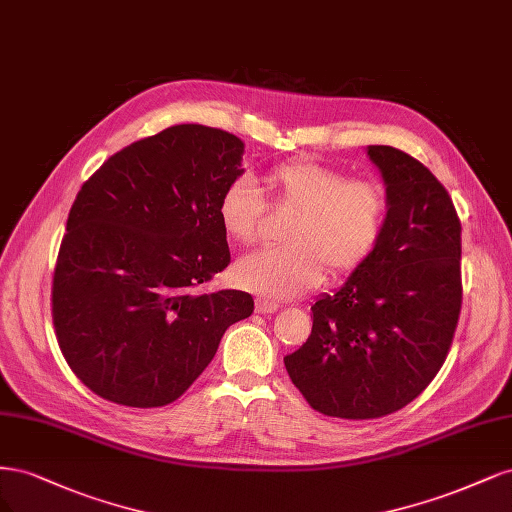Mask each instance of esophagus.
<instances>
[{"label": "esophagus", "mask_w": 512, "mask_h": 512, "mask_svg": "<svg viewBox=\"0 0 512 512\" xmlns=\"http://www.w3.org/2000/svg\"><path fill=\"white\" fill-rule=\"evenodd\" d=\"M278 304L276 302H268V300H257L255 302V312H259V315H272V312H276Z\"/></svg>", "instance_id": "esophagus-1"}]
</instances>
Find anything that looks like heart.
I'll list each match as a JSON object with an SVG mask.
<instances>
[{"label": "heart", "instance_id": "obj_1", "mask_svg": "<svg viewBox=\"0 0 512 512\" xmlns=\"http://www.w3.org/2000/svg\"><path fill=\"white\" fill-rule=\"evenodd\" d=\"M278 204L298 210L283 249H261L234 266V280L263 300H287L317 287L325 268L346 274L359 268L378 246L387 225V195L370 180L315 161L283 163L268 176ZM266 202L249 176H238L221 191L217 219L223 232L253 244L261 234Z\"/></svg>", "mask_w": 512, "mask_h": 512}]
</instances>
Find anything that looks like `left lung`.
Wrapping results in <instances>:
<instances>
[{
    "instance_id": "1",
    "label": "left lung",
    "mask_w": 512,
    "mask_h": 512,
    "mask_svg": "<svg viewBox=\"0 0 512 512\" xmlns=\"http://www.w3.org/2000/svg\"><path fill=\"white\" fill-rule=\"evenodd\" d=\"M366 153L387 195L374 253L310 306L312 332L285 368L327 417L376 419L404 408L447 359L461 308V223L423 163L393 146Z\"/></svg>"
}]
</instances>
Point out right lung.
<instances>
[{"label": "right lung", "mask_w": 512, "mask_h": 512, "mask_svg": "<svg viewBox=\"0 0 512 512\" xmlns=\"http://www.w3.org/2000/svg\"><path fill=\"white\" fill-rule=\"evenodd\" d=\"M244 142L174 125L112 155L72 204L53 278V323L72 372L100 398L157 408L183 395L229 325L253 315L236 289L197 287L227 268L221 191Z\"/></svg>", "instance_id": "add662e5"}]
</instances>
